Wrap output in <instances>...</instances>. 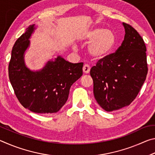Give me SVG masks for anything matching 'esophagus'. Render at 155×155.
Masks as SVG:
<instances>
[{"instance_id":"1","label":"esophagus","mask_w":155,"mask_h":155,"mask_svg":"<svg viewBox=\"0 0 155 155\" xmlns=\"http://www.w3.org/2000/svg\"><path fill=\"white\" fill-rule=\"evenodd\" d=\"M83 70L84 73H85V74H88L90 71V66L88 64H85L83 65Z\"/></svg>"}]
</instances>
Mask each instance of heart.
Listing matches in <instances>:
<instances>
[{"label": "heart", "instance_id": "1", "mask_svg": "<svg viewBox=\"0 0 155 155\" xmlns=\"http://www.w3.org/2000/svg\"><path fill=\"white\" fill-rule=\"evenodd\" d=\"M81 40L89 43L87 51L91 57L101 59L111 52L115 45V38L111 30L94 28L84 32Z\"/></svg>", "mask_w": 155, "mask_h": 155}]
</instances>
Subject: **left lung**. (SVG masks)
<instances>
[{
	"label": "left lung",
	"instance_id": "1",
	"mask_svg": "<svg viewBox=\"0 0 155 155\" xmlns=\"http://www.w3.org/2000/svg\"><path fill=\"white\" fill-rule=\"evenodd\" d=\"M125 35L117 51L99 59L90 70L94 95L107 111L124 107L134 101L148 74L146 47L132 26L123 22Z\"/></svg>",
	"mask_w": 155,
	"mask_h": 155
}]
</instances>
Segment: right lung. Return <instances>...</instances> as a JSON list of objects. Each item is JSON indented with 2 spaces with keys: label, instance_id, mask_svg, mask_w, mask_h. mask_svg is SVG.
Returning a JSON list of instances; mask_svg holds the SVG:
<instances>
[{
  "label": "right lung",
  "instance_id": "1",
  "mask_svg": "<svg viewBox=\"0 0 155 155\" xmlns=\"http://www.w3.org/2000/svg\"><path fill=\"white\" fill-rule=\"evenodd\" d=\"M34 25L15 42L9 64V78L18 101L37 114L59 111L66 103L72 85L83 74V63L72 64L61 57L48 61L39 72L26 68L23 55Z\"/></svg>",
  "mask_w": 155,
  "mask_h": 155
}]
</instances>
